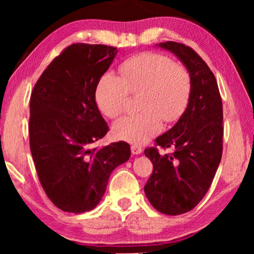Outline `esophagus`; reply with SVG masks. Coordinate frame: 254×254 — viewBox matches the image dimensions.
I'll use <instances>...</instances> for the list:
<instances>
[{
    "instance_id": "1",
    "label": "esophagus",
    "mask_w": 254,
    "mask_h": 254,
    "mask_svg": "<svg viewBox=\"0 0 254 254\" xmlns=\"http://www.w3.org/2000/svg\"><path fill=\"white\" fill-rule=\"evenodd\" d=\"M130 150H131V154L133 155H140V154H142V148L141 147H138V145H136V144H133L130 147Z\"/></svg>"
}]
</instances>
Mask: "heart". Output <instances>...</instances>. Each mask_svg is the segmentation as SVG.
Segmentation results:
<instances>
[{
  "label": "heart",
  "instance_id": "heart-1",
  "mask_svg": "<svg viewBox=\"0 0 254 254\" xmlns=\"http://www.w3.org/2000/svg\"><path fill=\"white\" fill-rule=\"evenodd\" d=\"M119 77L106 72L96 86V102L107 118L116 119L126 109L128 96L136 95L141 112L121 118L113 126L119 140L142 144L162 130L166 124L180 119L189 105L190 75L166 55L143 52L119 65Z\"/></svg>",
  "mask_w": 254,
  "mask_h": 254
}]
</instances>
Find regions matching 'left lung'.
I'll use <instances>...</instances> for the list:
<instances>
[{
	"label": "left lung",
	"mask_w": 254,
	"mask_h": 254,
	"mask_svg": "<svg viewBox=\"0 0 254 254\" xmlns=\"http://www.w3.org/2000/svg\"><path fill=\"white\" fill-rule=\"evenodd\" d=\"M190 75V97L175 126L155 141L144 154L154 169L144 186L145 196L158 211L180 215L192 210L213 183L223 150V106L216 78L202 58L186 45L166 41ZM157 146L173 147L161 155Z\"/></svg>",
	"instance_id": "left-lung-1"
}]
</instances>
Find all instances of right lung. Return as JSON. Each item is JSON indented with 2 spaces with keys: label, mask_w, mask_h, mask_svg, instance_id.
I'll return each instance as SVG.
<instances>
[{
  "label": "right lung",
  "mask_w": 254,
  "mask_h": 254,
  "mask_svg": "<svg viewBox=\"0 0 254 254\" xmlns=\"http://www.w3.org/2000/svg\"><path fill=\"white\" fill-rule=\"evenodd\" d=\"M117 47L72 44L48 64L30 99V149L40 184L68 213L95 208L111 173L130 157L127 142L92 148L109 131L96 104V86Z\"/></svg>",
  "instance_id": "add662e5"
}]
</instances>
